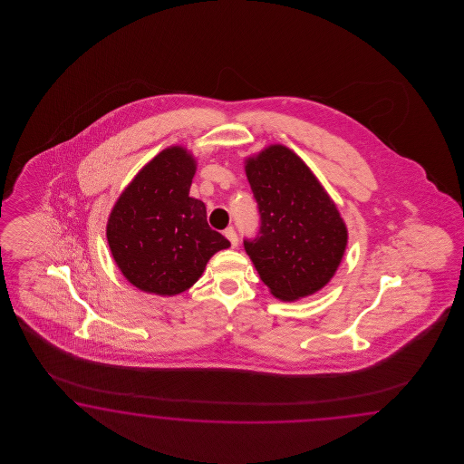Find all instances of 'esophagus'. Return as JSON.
Here are the masks:
<instances>
[{"label": "esophagus", "instance_id": "esophagus-1", "mask_svg": "<svg viewBox=\"0 0 464 464\" xmlns=\"http://www.w3.org/2000/svg\"><path fill=\"white\" fill-rule=\"evenodd\" d=\"M226 238L229 239V243H231V246H237L238 245V235H237V231H235V227H227L225 231Z\"/></svg>", "mask_w": 464, "mask_h": 464}]
</instances>
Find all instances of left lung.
Here are the masks:
<instances>
[{
	"instance_id": "obj_1",
	"label": "left lung",
	"mask_w": 464,
	"mask_h": 464,
	"mask_svg": "<svg viewBox=\"0 0 464 464\" xmlns=\"http://www.w3.org/2000/svg\"><path fill=\"white\" fill-rule=\"evenodd\" d=\"M246 177L260 223L243 245L260 279L282 301L320 291L334 277L347 245L335 204L285 146L276 144L250 158Z\"/></svg>"
}]
</instances>
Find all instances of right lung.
Instances as JSON below:
<instances>
[{
    "mask_svg": "<svg viewBox=\"0 0 464 464\" xmlns=\"http://www.w3.org/2000/svg\"><path fill=\"white\" fill-rule=\"evenodd\" d=\"M196 161L183 148L156 156L113 208L107 239L127 281L144 293L180 295L229 241L208 225L202 200L188 196Z\"/></svg>",
    "mask_w": 464,
    "mask_h": 464,
    "instance_id": "add662e5",
    "label": "right lung"
}]
</instances>
